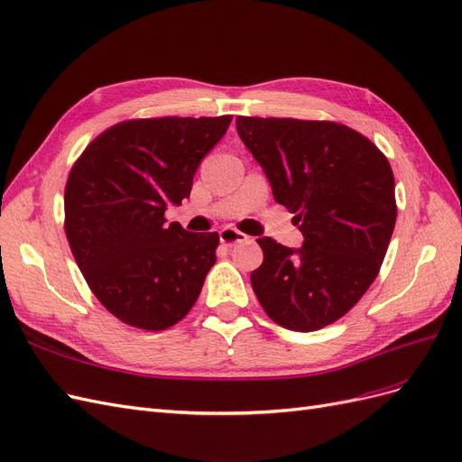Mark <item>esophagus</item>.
Segmentation results:
<instances>
[{"instance_id": "34e87169", "label": "esophagus", "mask_w": 462, "mask_h": 462, "mask_svg": "<svg viewBox=\"0 0 462 462\" xmlns=\"http://www.w3.org/2000/svg\"><path fill=\"white\" fill-rule=\"evenodd\" d=\"M246 239H248V236L241 231H236L235 227H223L219 231V241H221V245H226V246H235L236 243H245Z\"/></svg>"}]
</instances>
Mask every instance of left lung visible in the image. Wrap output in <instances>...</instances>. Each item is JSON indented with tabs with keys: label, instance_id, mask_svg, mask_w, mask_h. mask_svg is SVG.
<instances>
[{
	"label": "left lung",
	"instance_id": "8db88e82",
	"mask_svg": "<svg viewBox=\"0 0 462 462\" xmlns=\"http://www.w3.org/2000/svg\"><path fill=\"white\" fill-rule=\"evenodd\" d=\"M236 133L304 236L300 248L258 239L263 262L250 283L275 324L326 328L382 268L397 219L391 165L366 136L333 121L236 117Z\"/></svg>",
	"mask_w": 462,
	"mask_h": 462
}]
</instances>
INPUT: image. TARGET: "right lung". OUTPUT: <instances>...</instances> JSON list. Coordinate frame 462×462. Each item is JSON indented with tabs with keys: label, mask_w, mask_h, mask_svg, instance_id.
I'll list each match as a JSON object with an SVG mask.
<instances>
[{
	"label": "right lung",
	"mask_w": 462,
	"mask_h": 462,
	"mask_svg": "<svg viewBox=\"0 0 462 462\" xmlns=\"http://www.w3.org/2000/svg\"><path fill=\"white\" fill-rule=\"evenodd\" d=\"M229 123L231 116L123 121L94 138L69 173V246L96 299L125 324L162 331L197 302L219 235L165 226V209L189 199Z\"/></svg>",
	"instance_id": "1"
}]
</instances>
